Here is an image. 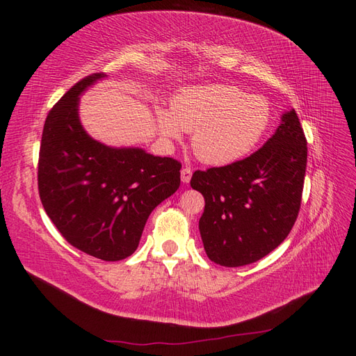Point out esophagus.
Returning <instances> with one entry per match:
<instances>
[{
  "label": "esophagus",
  "mask_w": 356,
  "mask_h": 356,
  "mask_svg": "<svg viewBox=\"0 0 356 356\" xmlns=\"http://www.w3.org/2000/svg\"><path fill=\"white\" fill-rule=\"evenodd\" d=\"M191 174H193V172H191L190 168H187V166L182 168L181 169V181L184 182V184H188L190 179H191Z\"/></svg>",
  "instance_id": "1"
}]
</instances>
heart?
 <instances>
[{"label": "heart", "mask_w": 356, "mask_h": 356, "mask_svg": "<svg viewBox=\"0 0 356 356\" xmlns=\"http://www.w3.org/2000/svg\"><path fill=\"white\" fill-rule=\"evenodd\" d=\"M270 118V105L264 96L245 93L233 84L186 89L172 101V113L157 110L161 136L179 141L182 131L193 134V152L212 166L232 165L250 154L261 141Z\"/></svg>", "instance_id": "heart-1"}]
</instances>
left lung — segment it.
Segmentation results:
<instances>
[{
    "instance_id": "left-lung-1",
    "label": "left lung",
    "mask_w": 356,
    "mask_h": 356,
    "mask_svg": "<svg viewBox=\"0 0 356 356\" xmlns=\"http://www.w3.org/2000/svg\"><path fill=\"white\" fill-rule=\"evenodd\" d=\"M306 163L307 141L291 110L250 157L193 174L190 186L204 197L199 230L211 261L246 266L285 241L298 217Z\"/></svg>"
}]
</instances>
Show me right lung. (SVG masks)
I'll list each match as a JSON object with an SVG mask.
<instances>
[{
	"label": "right lung",
	"mask_w": 356,
	"mask_h": 356,
	"mask_svg": "<svg viewBox=\"0 0 356 356\" xmlns=\"http://www.w3.org/2000/svg\"><path fill=\"white\" fill-rule=\"evenodd\" d=\"M104 77H84L50 110L40 145L38 193L68 243L118 261L135 252L149 213L178 190L181 163L143 148L106 147L86 134L80 95Z\"/></svg>",
	"instance_id": "right-lung-1"
}]
</instances>
